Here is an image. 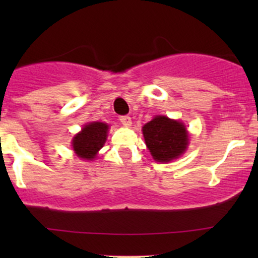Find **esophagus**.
<instances>
[{"instance_id":"obj_1","label":"esophagus","mask_w":258,"mask_h":258,"mask_svg":"<svg viewBox=\"0 0 258 258\" xmlns=\"http://www.w3.org/2000/svg\"><path fill=\"white\" fill-rule=\"evenodd\" d=\"M120 122L122 123L125 127H130L131 126L132 121H131V117H130L128 115H123V116H120Z\"/></svg>"}]
</instances>
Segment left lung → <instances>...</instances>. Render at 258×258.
<instances>
[{"mask_svg": "<svg viewBox=\"0 0 258 258\" xmlns=\"http://www.w3.org/2000/svg\"><path fill=\"white\" fill-rule=\"evenodd\" d=\"M146 144L155 161L168 162L182 155L188 146V132L182 122L155 116L143 126Z\"/></svg>", "mask_w": 258, "mask_h": 258, "instance_id": "8db88e82", "label": "left lung"}]
</instances>
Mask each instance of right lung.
Returning <instances> with one entry per match:
<instances>
[{"mask_svg":"<svg viewBox=\"0 0 258 258\" xmlns=\"http://www.w3.org/2000/svg\"><path fill=\"white\" fill-rule=\"evenodd\" d=\"M109 126L104 122H91L74 137L73 148L79 158L92 160L104 146Z\"/></svg>","mask_w":258,"mask_h":258,"instance_id":"1","label":"right lung"}]
</instances>
